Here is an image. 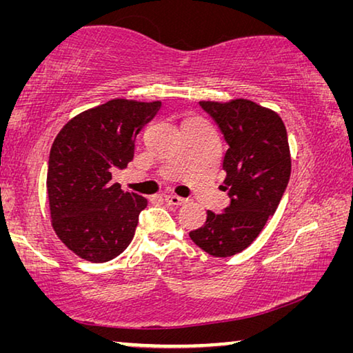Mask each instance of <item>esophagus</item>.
Masks as SVG:
<instances>
[{"label":"esophagus","instance_id":"34e87169","mask_svg":"<svg viewBox=\"0 0 353 353\" xmlns=\"http://www.w3.org/2000/svg\"><path fill=\"white\" fill-rule=\"evenodd\" d=\"M165 201L168 202V204H171V205H176V207H179V205H183L185 202H187V199H185V198H181V196H176V194H166V196H165Z\"/></svg>","mask_w":353,"mask_h":353}]
</instances>
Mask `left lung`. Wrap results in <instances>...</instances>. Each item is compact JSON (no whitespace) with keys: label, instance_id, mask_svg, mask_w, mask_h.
<instances>
[{"label":"left lung","instance_id":"left-lung-1","mask_svg":"<svg viewBox=\"0 0 353 353\" xmlns=\"http://www.w3.org/2000/svg\"><path fill=\"white\" fill-rule=\"evenodd\" d=\"M224 135V185L230 204L207 212L205 224L190 232L196 246L213 256H230L252 244L276 213L291 174L286 128L276 112L249 99L201 101Z\"/></svg>","mask_w":353,"mask_h":353}]
</instances>
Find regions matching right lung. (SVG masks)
Instances as JSON below:
<instances>
[{
  "label": "right lung",
  "mask_w": 353,
  "mask_h": 353,
  "mask_svg": "<svg viewBox=\"0 0 353 353\" xmlns=\"http://www.w3.org/2000/svg\"><path fill=\"white\" fill-rule=\"evenodd\" d=\"M160 101L112 99L65 124L48 160V199L57 236L81 259L104 263L126 249L148 201L112 172L134 159L135 139L157 115Z\"/></svg>",
  "instance_id": "1"
}]
</instances>
